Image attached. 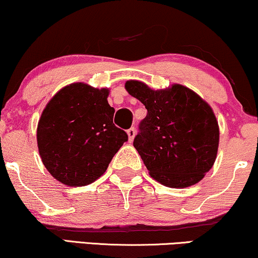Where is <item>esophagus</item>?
I'll return each mask as SVG.
<instances>
[{"label": "esophagus", "mask_w": 258, "mask_h": 258, "mask_svg": "<svg viewBox=\"0 0 258 258\" xmlns=\"http://www.w3.org/2000/svg\"><path fill=\"white\" fill-rule=\"evenodd\" d=\"M126 134H128V137H129V141L132 142L133 140H134V137H135V135H136V129L134 128H130V129H128L126 130Z\"/></svg>", "instance_id": "34e87169"}]
</instances>
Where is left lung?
<instances>
[{
    "mask_svg": "<svg viewBox=\"0 0 258 258\" xmlns=\"http://www.w3.org/2000/svg\"><path fill=\"white\" fill-rule=\"evenodd\" d=\"M125 90L148 111L134 147L150 176L173 188L199 182L212 168L218 152L219 126L211 106L179 84L152 90L139 80H128Z\"/></svg>",
    "mask_w": 258,
    "mask_h": 258,
    "instance_id": "obj_1",
    "label": "left lung"
}]
</instances>
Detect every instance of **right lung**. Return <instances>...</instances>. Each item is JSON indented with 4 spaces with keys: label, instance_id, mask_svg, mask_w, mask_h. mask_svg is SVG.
I'll list each match as a JSON object with an SVG mask.
<instances>
[{
    "label": "right lung",
    "instance_id": "add662e5",
    "mask_svg": "<svg viewBox=\"0 0 258 258\" xmlns=\"http://www.w3.org/2000/svg\"><path fill=\"white\" fill-rule=\"evenodd\" d=\"M109 90L73 83L56 92L36 130L40 158L63 185H90L103 175L113 155L128 141L113 124Z\"/></svg>",
    "mask_w": 258,
    "mask_h": 258
}]
</instances>
